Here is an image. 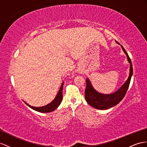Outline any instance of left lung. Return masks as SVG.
<instances>
[{"mask_svg":"<svg viewBox=\"0 0 147 147\" xmlns=\"http://www.w3.org/2000/svg\"><path fill=\"white\" fill-rule=\"evenodd\" d=\"M125 53L128 61L130 63V73L129 78L117 91L109 94H104L98 92L94 89L89 79H86V88L85 89V99L87 102L94 108L100 110H106L116 106L121 101L125 96L130 82L133 74V67L130 57L124 48L121 46Z\"/></svg>","mask_w":147,"mask_h":147,"instance_id":"8db88e82","label":"left lung"}]
</instances>
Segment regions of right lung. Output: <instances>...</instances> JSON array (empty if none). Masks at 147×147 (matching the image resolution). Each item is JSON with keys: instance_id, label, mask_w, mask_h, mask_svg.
Returning a JSON list of instances; mask_svg holds the SVG:
<instances>
[{"instance_id": "1", "label": "right lung", "mask_w": 147, "mask_h": 147, "mask_svg": "<svg viewBox=\"0 0 147 147\" xmlns=\"http://www.w3.org/2000/svg\"><path fill=\"white\" fill-rule=\"evenodd\" d=\"M63 84H64V82H62L61 87H60L59 91L57 94V95H56V96L55 97V98L54 99V100H53L52 102H51L50 104L46 105V106L36 107H33V106H30L29 104H27L26 102H25V103L27 104L28 107H30L31 109H32L39 112L46 113V112H50L53 111L59 106L60 104H61V101H62Z\"/></svg>"}]
</instances>
